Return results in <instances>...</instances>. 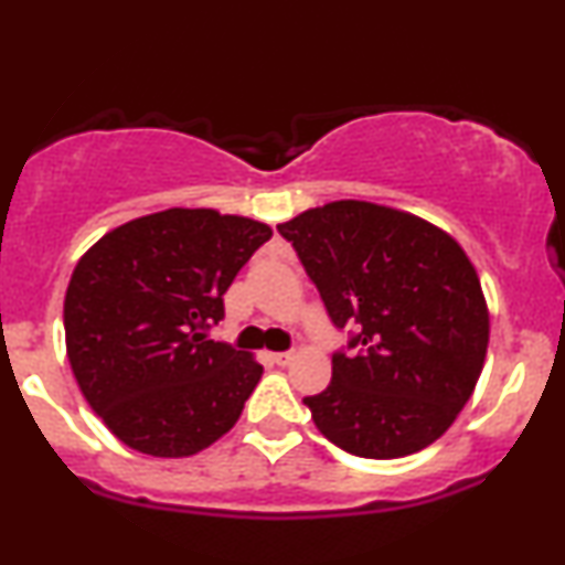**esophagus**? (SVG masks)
I'll return each instance as SVG.
<instances>
[{
    "mask_svg": "<svg viewBox=\"0 0 565 565\" xmlns=\"http://www.w3.org/2000/svg\"><path fill=\"white\" fill-rule=\"evenodd\" d=\"M270 358H274L276 365H289L291 360H295V352H274Z\"/></svg>",
    "mask_w": 565,
    "mask_h": 565,
    "instance_id": "34e87169",
    "label": "esophagus"
}]
</instances>
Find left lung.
<instances>
[{"mask_svg":"<svg viewBox=\"0 0 565 565\" xmlns=\"http://www.w3.org/2000/svg\"><path fill=\"white\" fill-rule=\"evenodd\" d=\"M352 355L305 397L326 439L360 458H405L452 426L484 369L489 308L473 263L426 217L337 200L278 223Z\"/></svg>","mask_w":565,"mask_h":565,"instance_id":"1","label":"left lung"}]
</instances>
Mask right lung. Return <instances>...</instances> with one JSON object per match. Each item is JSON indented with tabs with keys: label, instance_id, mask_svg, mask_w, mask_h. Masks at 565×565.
<instances>
[{
	"label": "right lung",
	"instance_id": "right-lung-1",
	"mask_svg": "<svg viewBox=\"0 0 565 565\" xmlns=\"http://www.w3.org/2000/svg\"><path fill=\"white\" fill-rule=\"evenodd\" d=\"M268 223L168 207L107 231L65 291V350L86 403L124 445L189 458L234 429L260 382L255 355L207 339Z\"/></svg>",
	"mask_w": 565,
	"mask_h": 565
}]
</instances>
